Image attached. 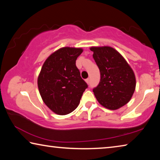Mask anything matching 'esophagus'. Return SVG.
<instances>
[{
    "label": "esophagus",
    "mask_w": 160,
    "mask_h": 160,
    "mask_svg": "<svg viewBox=\"0 0 160 160\" xmlns=\"http://www.w3.org/2000/svg\"><path fill=\"white\" fill-rule=\"evenodd\" d=\"M85 81H86L87 83L89 84V83H90V78H88V79H86Z\"/></svg>",
    "instance_id": "34e87169"
}]
</instances>
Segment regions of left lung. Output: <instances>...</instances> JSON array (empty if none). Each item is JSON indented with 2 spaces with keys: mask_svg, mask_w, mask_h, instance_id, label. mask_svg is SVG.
Segmentation results:
<instances>
[{
  "mask_svg": "<svg viewBox=\"0 0 160 160\" xmlns=\"http://www.w3.org/2000/svg\"><path fill=\"white\" fill-rule=\"evenodd\" d=\"M93 58L100 71V82L93 89L100 104L118 109L131 100L136 81L133 70L122 56L110 47H92Z\"/></svg>",
  "mask_w": 160,
  "mask_h": 160,
  "instance_id": "8db88e82",
  "label": "left lung"
}]
</instances>
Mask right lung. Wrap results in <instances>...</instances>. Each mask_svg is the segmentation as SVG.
<instances>
[{"label":"right lung","mask_w":160,"mask_h":160,"mask_svg":"<svg viewBox=\"0 0 160 160\" xmlns=\"http://www.w3.org/2000/svg\"><path fill=\"white\" fill-rule=\"evenodd\" d=\"M82 51L81 48H61L43 64L37 80L38 88L45 104L56 114L73 112L88 88L75 65Z\"/></svg>","instance_id":"right-lung-1"}]
</instances>
